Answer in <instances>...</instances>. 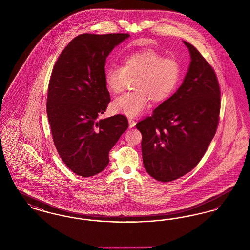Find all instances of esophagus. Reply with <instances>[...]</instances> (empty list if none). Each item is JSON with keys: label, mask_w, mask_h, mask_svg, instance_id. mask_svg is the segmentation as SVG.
Here are the masks:
<instances>
[{"label": "esophagus", "mask_w": 250, "mask_h": 250, "mask_svg": "<svg viewBox=\"0 0 250 250\" xmlns=\"http://www.w3.org/2000/svg\"><path fill=\"white\" fill-rule=\"evenodd\" d=\"M128 123H129V127H130V128L134 127V126L136 125V122H135L134 120L132 119V118H129V119H128Z\"/></svg>", "instance_id": "1"}]
</instances>
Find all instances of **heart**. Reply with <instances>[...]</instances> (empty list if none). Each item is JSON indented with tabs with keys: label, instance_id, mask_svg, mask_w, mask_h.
Segmentation results:
<instances>
[{
	"label": "heart",
	"instance_id": "1",
	"mask_svg": "<svg viewBox=\"0 0 250 250\" xmlns=\"http://www.w3.org/2000/svg\"><path fill=\"white\" fill-rule=\"evenodd\" d=\"M122 66L111 64L105 72V84L112 94L124 89L127 77H136L133 93L120 95L111 103L115 113L128 117L142 114L152 99L162 102L172 95L178 87L182 69L178 61L164 57L153 48L132 51L121 59Z\"/></svg>",
	"mask_w": 250,
	"mask_h": 250
}]
</instances>
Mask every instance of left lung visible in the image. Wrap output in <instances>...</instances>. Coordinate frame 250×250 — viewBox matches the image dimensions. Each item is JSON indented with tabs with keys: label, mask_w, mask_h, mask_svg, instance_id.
<instances>
[{
	"label": "left lung",
	"mask_w": 250,
	"mask_h": 250,
	"mask_svg": "<svg viewBox=\"0 0 250 250\" xmlns=\"http://www.w3.org/2000/svg\"><path fill=\"white\" fill-rule=\"evenodd\" d=\"M191 62L175 94L139 122L146 171L155 180L170 182L201 161L216 132L220 88L212 66L199 50L184 41Z\"/></svg>",
	"instance_id": "1"
}]
</instances>
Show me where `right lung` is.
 <instances>
[{
	"label": "right lung",
	"mask_w": 250,
	"mask_h": 250,
	"mask_svg": "<svg viewBox=\"0 0 250 250\" xmlns=\"http://www.w3.org/2000/svg\"><path fill=\"white\" fill-rule=\"evenodd\" d=\"M128 34L75 37L60 54L48 83L47 113L53 143L72 171L90 177L104 170L108 153L128 121L124 115L98 120L110 101L105 64L110 51Z\"/></svg>",
	"instance_id": "add662e5"
}]
</instances>
